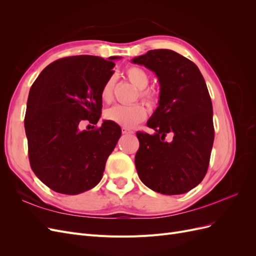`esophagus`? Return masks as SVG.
I'll return each mask as SVG.
<instances>
[{"label": "esophagus", "mask_w": 256, "mask_h": 256, "mask_svg": "<svg viewBox=\"0 0 256 256\" xmlns=\"http://www.w3.org/2000/svg\"><path fill=\"white\" fill-rule=\"evenodd\" d=\"M122 131L124 134H134V131L128 129V128H122Z\"/></svg>", "instance_id": "obj_1"}]
</instances>
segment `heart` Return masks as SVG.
Segmentation results:
<instances>
[{
    "label": "heart",
    "instance_id": "obj_1",
    "mask_svg": "<svg viewBox=\"0 0 256 256\" xmlns=\"http://www.w3.org/2000/svg\"><path fill=\"white\" fill-rule=\"evenodd\" d=\"M126 76L128 80L132 83L138 90H140V92H138V97H140L146 104L152 106L157 104L158 98L156 94L152 90H145L150 84V76L144 69L138 66H131L127 68ZM113 88L114 78L111 76V78L106 81L102 88V92H100V96H102V99L104 102H111V99L113 97ZM104 118L108 120L118 124L120 126H122L125 128H132L138 122H142L146 118V109L140 104L131 106L116 104L114 106H111L110 109H108L104 112Z\"/></svg>",
    "mask_w": 256,
    "mask_h": 256
}]
</instances>
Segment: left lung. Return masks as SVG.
I'll use <instances>...</instances> for the list:
<instances>
[{"label": "left lung", "mask_w": 256, "mask_h": 256, "mask_svg": "<svg viewBox=\"0 0 256 256\" xmlns=\"http://www.w3.org/2000/svg\"><path fill=\"white\" fill-rule=\"evenodd\" d=\"M156 74L160 94L147 126L136 132V168L141 182L166 196L182 194L203 180L214 138L212 104L198 66L175 51L150 50L132 58ZM171 135V142L165 136Z\"/></svg>", "instance_id": "left-lung-1"}]
</instances>
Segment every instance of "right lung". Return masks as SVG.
Listing matches in <instances>:
<instances>
[{
  "instance_id": "obj_1",
  "label": "right lung",
  "mask_w": 256,
  "mask_h": 256,
  "mask_svg": "<svg viewBox=\"0 0 256 256\" xmlns=\"http://www.w3.org/2000/svg\"><path fill=\"white\" fill-rule=\"evenodd\" d=\"M118 58L76 56L58 60L44 69L30 90L24 118L30 164L53 191L74 196L102 180L122 129L110 120L95 130L80 126L84 120L98 122L100 92Z\"/></svg>"
}]
</instances>
